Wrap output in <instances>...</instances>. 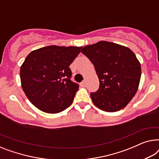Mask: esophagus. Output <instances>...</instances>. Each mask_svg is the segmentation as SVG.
<instances>
[{"label":"esophagus","mask_w":159,"mask_h":159,"mask_svg":"<svg viewBox=\"0 0 159 159\" xmlns=\"http://www.w3.org/2000/svg\"><path fill=\"white\" fill-rule=\"evenodd\" d=\"M80 86H81V87H85V86H86V81H85V80H84V81L80 83Z\"/></svg>","instance_id":"obj_1"}]
</instances>
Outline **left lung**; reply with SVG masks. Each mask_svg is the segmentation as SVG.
Instances as JSON below:
<instances>
[{
	"instance_id": "obj_1",
	"label": "left lung",
	"mask_w": 159,
	"mask_h": 159,
	"mask_svg": "<svg viewBox=\"0 0 159 159\" xmlns=\"http://www.w3.org/2000/svg\"><path fill=\"white\" fill-rule=\"evenodd\" d=\"M81 52L94 66L99 80L97 91L91 93L95 106L114 112L123 109L137 92L141 66L127 47L107 41L85 46Z\"/></svg>"
}]
</instances>
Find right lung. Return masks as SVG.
<instances>
[{"instance_id": "obj_1", "label": "right lung", "mask_w": 159, "mask_h": 159, "mask_svg": "<svg viewBox=\"0 0 159 159\" xmlns=\"http://www.w3.org/2000/svg\"><path fill=\"white\" fill-rule=\"evenodd\" d=\"M82 47L50 45L33 50L20 69L21 87L32 104L55 114L72 104L79 84L71 81L70 65Z\"/></svg>"}]
</instances>
